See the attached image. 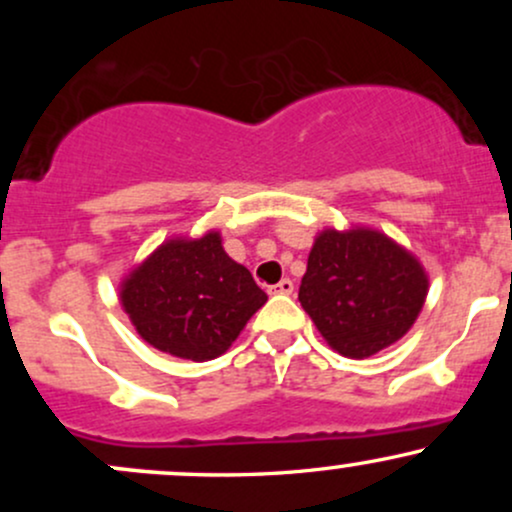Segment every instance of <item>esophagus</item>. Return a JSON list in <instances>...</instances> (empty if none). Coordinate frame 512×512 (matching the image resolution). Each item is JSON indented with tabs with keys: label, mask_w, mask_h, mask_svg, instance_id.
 <instances>
[{
	"label": "esophagus",
	"mask_w": 512,
	"mask_h": 512,
	"mask_svg": "<svg viewBox=\"0 0 512 512\" xmlns=\"http://www.w3.org/2000/svg\"><path fill=\"white\" fill-rule=\"evenodd\" d=\"M267 291L272 293V296H291V293H293V281L291 279H281L279 284L269 286Z\"/></svg>",
	"instance_id": "34e87169"
}]
</instances>
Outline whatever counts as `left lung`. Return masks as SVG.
<instances>
[{"mask_svg":"<svg viewBox=\"0 0 512 512\" xmlns=\"http://www.w3.org/2000/svg\"><path fill=\"white\" fill-rule=\"evenodd\" d=\"M421 262L373 228L317 233L298 301L325 342L349 358L395 344L424 308Z\"/></svg>","mask_w":512,"mask_h":512,"instance_id":"1","label":"left lung"}]
</instances>
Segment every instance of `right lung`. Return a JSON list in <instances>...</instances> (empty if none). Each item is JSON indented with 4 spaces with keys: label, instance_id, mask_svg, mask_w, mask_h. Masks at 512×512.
<instances>
[{
    "label": "right lung",
    "instance_id": "right-lung-1",
    "mask_svg": "<svg viewBox=\"0 0 512 512\" xmlns=\"http://www.w3.org/2000/svg\"><path fill=\"white\" fill-rule=\"evenodd\" d=\"M120 301L144 342L202 363L228 351L267 293L209 231L158 245L125 276Z\"/></svg>",
    "mask_w": 512,
    "mask_h": 512
}]
</instances>
